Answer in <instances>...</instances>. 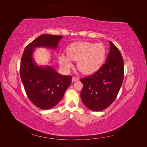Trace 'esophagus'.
Instances as JSON below:
<instances>
[{
	"mask_svg": "<svg viewBox=\"0 0 147 147\" xmlns=\"http://www.w3.org/2000/svg\"><path fill=\"white\" fill-rule=\"evenodd\" d=\"M78 78H77V77H72V82H77V81H78Z\"/></svg>",
	"mask_w": 147,
	"mask_h": 147,
	"instance_id": "1",
	"label": "esophagus"
}]
</instances>
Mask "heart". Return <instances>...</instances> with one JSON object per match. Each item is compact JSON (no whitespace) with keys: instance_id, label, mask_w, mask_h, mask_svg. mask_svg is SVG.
<instances>
[{"instance_id":"1","label":"heart","mask_w":147,"mask_h":147,"mask_svg":"<svg viewBox=\"0 0 147 147\" xmlns=\"http://www.w3.org/2000/svg\"><path fill=\"white\" fill-rule=\"evenodd\" d=\"M67 55L59 56V63L64 69L69 70L72 67V61H77L78 70L84 74H91L98 70L103 64L106 49L102 43L77 42L70 44L66 48Z\"/></svg>"}]
</instances>
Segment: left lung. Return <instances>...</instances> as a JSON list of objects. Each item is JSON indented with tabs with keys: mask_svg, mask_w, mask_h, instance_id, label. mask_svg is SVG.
<instances>
[{
	"mask_svg": "<svg viewBox=\"0 0 147 147\" xmlns=\"http://www.w3.org/2000/svg\"><path fill=\"white\" fill-rule=\"evenodd\" d=\"M110 44L106 63L94 74L80 79L82 100L89 109L97 112L113 103L123 82V58L118 48L112 42Z\"/></svg>",
	"mask_w": 147,
	"mask_h": 147,
	"instance_id": "obj_1",
	"label": "left lung"
}]
</instances>
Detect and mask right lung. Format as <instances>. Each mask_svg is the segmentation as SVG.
Wrapping results in <instances>:
<instances>
[{
	"label": "right lung",
	"instance_id": "obj_1",
	"mask_svg": "<svg viewBox=\"0 0 147 147\" xmlns=\"http://www.w3.org/2000/svg\"><path fill=\"white\" fill-rule=\"evenodd\" d=\"M62 35L43 34L30 42L21 57L20 73L28 98L39 109L48 110L56 106L63 98L72 82V76L62 75L50 66L40 67L32 59L36 47L56 49Z\"/></svg>",
	"mask_w": 147,
	"mask_h": 147
}]
</instances>
